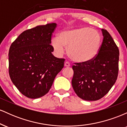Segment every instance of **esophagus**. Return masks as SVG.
<instances>
[{
	"label": "esophagus",
	"instance_id": "esophagus-1",
	"mask_svg": "<svg viewBox=\"0 0 127 127\" xmlns=\"http://www.w3.org/2000/svg\"><path fill=\"white\" fill-rule=\"evenodd\" d=\"M64 66L65 67H70V64L69 63L66 62H65V63H64Z\"/></svg>",
	"mask_w": 127,
	"mask_h": 127
}]
</instances>
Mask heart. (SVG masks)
Returning <instances> with one entry per match:
<instances>
[{
  "instance_id": "heart-1",
  "label": "heart",
  "mask_w": 127,
  "mask_h": 127,
  "mask_svg": "<svg viewBox=\"0 0 127 127\" xmlns=\"http://www.w3.org/2000/svg\"><path fill=\"white\" fill-rule=\"evenodd\" d=\"M101 41V35L97 30L82 27L62 32L59 37L55 36L52 39L51 44L58 55L64 53L65 46L73 61L86 63L95 57Z\"/></svg>"
}]
</instances>
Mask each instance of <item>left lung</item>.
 <instances>
[{
    "label": "left lung",
    "instance_id": "left-lung-1",
    "mask_svg": "<svg viewBox=\"0 0 127 127\" xmlns=\"http://www.w3.org/2000/svg\"><path fill=\"white\" fill-rule=\"evenodd\" d=\"M102 44L95 57L88 62L73 65L72 84L77 95L87 101H95L107 94L118 75L119 52L109 33L101 29Z\"/></svg>",
    "mask_w": 127,
    "mask_h": 127
}]
</instances>
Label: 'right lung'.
Listing matches in <instances>:
<instances>
[{
    "label": "right lung",
    "mask_w": 127,
    "mask_h": 127,
    "mask_svg": "<svg viewBox=\"0 0 127 127\" xmlns=\"http://www.w3.org/2000/svg\"><path fill=\"white\" fill-rule=\"evenodd\" d=\"M56 23L38 26L23 32L9 51V73L19 91L30 98L47 94L65 60L52 55L51 45Z\"/></svg>",
    "instance_id": "obj_1"
}]
</instances>
